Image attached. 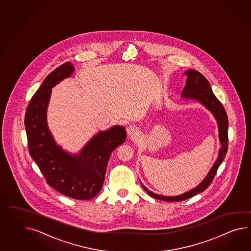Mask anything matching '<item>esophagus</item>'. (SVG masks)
Wrapping results in <instances>:
<instances>
[{"label":"esophagus","instance_id":"esophagus-1","mask_svg":"<svg viewBox=\"0 0 251 251\" xmlns=\"http://www.w3.org/2000/svg\"><path fill=\"white\" fill-rule=\"evenodd\" d=\"M127 134L131 139H136L137 137L140 136V132H139V129L134 126H128L127 128Z\"/></svg>","mask_w":251,"mask_h":251}]
</instances>
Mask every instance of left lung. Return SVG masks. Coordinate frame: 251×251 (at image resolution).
I'll return each mask as SVG.
<instances>
[{"label":"left lung","instance_id":"obj_1","mask_svg":"<svg viewBox=\"0 0 251 251\" xmlns=\"http://www.w3.org/2000/svg\"><path fill=\"white\" fill-rule=\"evenodd\" d=\"M185 74L187 75V81H186V86L184 87L183 91H182L181 97L183 99L195 100L197 101L201 102L214 115L215 119L218 123V126H219V132H220L219 138H220L221 147L219 151V157L216 160L214 165L212 166L211 170L209 171L206 177L203 179L201 183L200 184L198 187H196L195 189L190 190L184 194L175 196V197L159 195V194H156V193H153L151 191H150L141 182V186L143 187V189L145 190L149 195L157 199V200L165 201H182L188 200L191 197L197 195L206 190L212 182L215 175L217 173V171H218L220 164L222 163L223 159H225V156L227 151L228 121H227L226 110L224 109L223 105L215 96L208 80L201 73H199L195 70H188L187 72H185Z\"/></svg>","mask_w":251,"mask_h":251}]
</instances>
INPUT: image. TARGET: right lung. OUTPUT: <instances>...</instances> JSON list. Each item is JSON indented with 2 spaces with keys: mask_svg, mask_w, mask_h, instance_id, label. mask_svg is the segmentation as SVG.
<instances>
[{
  "mask_svg": "<svg viewBox=\"0 0 251 251\" xmlns=\"http://www.w3.org/2000/svg\"><path fill=\"white\" fill-rule=\"evenodd\" d=\"M74 72L73 64L65 62L45 78L26 109L25 129L30 155L47 184L62 195L86 201L101 190L110 154L123 144L127 133L123 126L100 131L77 155L56 144L46 119L51 88Z\"/></svg>",
  "mask_w": 251,
  "mask_h": 251,
  "instance_id": "add662e5",
  "label": "right lung"
}]
</instances>
